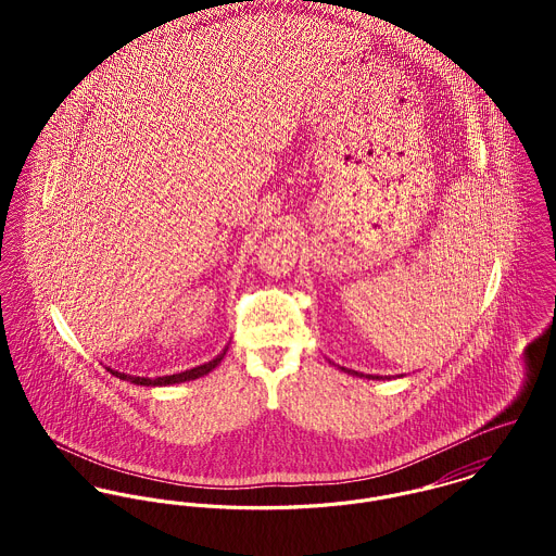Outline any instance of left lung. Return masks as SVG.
<instances>
[{"label":"left lung","mask_w":556,"mask_h":556,"mask_svg":"<svg viewBox=\"0 0 556 556\" xmlns=\"http://www.w3.org/2000/svg\"><path fill=\"white\" fill-rule=\"evenodd\" d=\"M344 372H351V375H355V377H364V375H359V372H355V370H346V368H342ZM368 379H379V377H368Z\"/></svg>","instance_id":"1"}]
</instances>
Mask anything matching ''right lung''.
<instances>
[{"mask_svg":"<svg viewBox=\"0 0 556 556\" xmlns=\"http://www.w3.org/2000/svg\"><path fill=\"white\" fill-rule=\"evenodd\" d=\"M227 349H229V346H225V351H223L220 355H216L212 362H207V364H203V366H197V368H190V370H184V372H177V375H168V377H156V379H148V377H130V375L117 372V370H113V368H106V370H109L113 377H117V379H122V381H130V383H135V386H146V388L175 386V383H184V381H194V379H199V377H203V375L212 372V370L223 362V357L227 355Z\"/></svg>","mask_w":556,"mask_h":556,"instance_id":"right-lung-1","label":"right lung"}]
</instances>
